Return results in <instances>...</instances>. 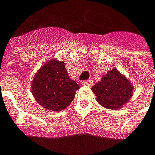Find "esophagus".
I'll use <instances>...</instances> for the list:
<instances>
[{
	"instance_id": "1",
	"label": "esophagus",
	"mask_w": 155,
	"mask_h": 155,
	"mask_svg": "<svg viewBox=\"0 0 155 155\" xmlns=\"http://www.w3.org/2000/svg\"><path fill=\"white\" fill-rule=\"evenodd\" d=\"M94 84H93V81L91 80H87V81H84L82 83V85H88V86H92Z\"/></svg>"
}]
</instances>
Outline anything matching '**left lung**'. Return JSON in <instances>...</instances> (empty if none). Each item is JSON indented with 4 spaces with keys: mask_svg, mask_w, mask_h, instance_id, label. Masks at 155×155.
<instances>
[{
    "mask_svg": "<svg viewBox=\"0 0 155 155\" xmlns=\"http://www.w3.org/2000/svg\"><path fill=\"white\" fill-rule=\"evenodd\" d=\"M134 89L129 79L116 68L108 71L101 81L92 87L98 104L110 110L124 107L134 95Z\"/></svg>",
    "mask_w": 155,
    "mask_h": 155,
    "instance_id": "1",
    "label": "left lung"
}]
</instances>
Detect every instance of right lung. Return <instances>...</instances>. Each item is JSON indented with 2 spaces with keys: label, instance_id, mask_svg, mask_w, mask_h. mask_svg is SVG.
<instances>
[{
  "label": "right lung",
  "instance_id": "right-lung-1",
  "mask_svg": "<svg viewBox=\"0 0 155 155\" xmlns=\"http://www.w3.org/2000/svg\"><path fill=\"white\" fill-rule=\"evenodd\" d=\"M31 86V94L37 103L52 112L66 109L80 88L69 77L64 61L57 59L46 61L37 71Z\"/></svg>",
  "mask_w": 155,
  "mask_h": 155
}]
</instances>
